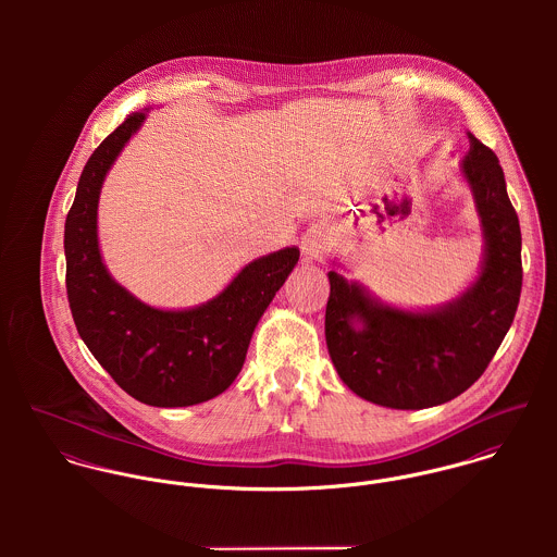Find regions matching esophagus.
Here are the masks:
<instances>
[{"mask_svg":"<svg viewBox=\"0 0 557 557\" xmlns=\"http://www.w3.org/2000/svg\"><path fill=\"white\" fill-rule=\"evenodd\" d=\"M325 234H323V230L321 227H311L305 236H302V255H305V261L307 263H313V261H318L321 259V255H323V250H325V246H327V242H325Z\"/></svg>","mask_w":557,"mask_h":557,"instance_id":"1","label":"esophagus"}]
</instances>
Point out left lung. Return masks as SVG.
Segmentation results:
<instances>
[{"mask_svg": "<svg viewBox=\"0 0 557 557\" xmlns=\"http://www.w3.org/2000/svg\"><path fill=\"white\" fill-rule=\"evenodd\" d=\"M459 160L476 208L478 274L453 300L398 307L345 278L336 257L327 272L325 343L343 384L393 409H424L466 393L504 341L521 296V230L497 157L468 135Z\"/></svg>", "mask_w": 557, "mask_h": 557, "instance_id": "obj_1", "label": "left lung"}]
</instances>
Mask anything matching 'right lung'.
Returning a JSON list of instances; mask_svg holds the SVG:
<instances>
[{
	"label": "right lung",
	"mask_w": 557,
	"mask_h": 557,
	"mask_svg": "<svg viewBox=\"0 0 557 557\" xmlns=\"http://www.w3.org/2000/svg\"><path fill=\"white\" fill-rule=\"evenodd\" d=\"M131 113L83 166L66 216V289L83 343L128 395L154 407H188L223 395L238 377L252 332L300 259L285 246L242 265L208 302L150 307L104 265L98 201L107 173L148 120Z\"/></svg>",
	"instance_id": "1"
}]
</instances>
